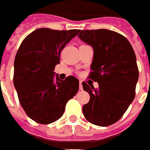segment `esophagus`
I'll list each match as a JSON object with an SVG mask.
<instances>
[{
    "mask_svg": "<svg viewBox=\"0 0 150 150\" xmlns=\"http://www.w3.org/2000/svg\"><path fill=\"white\" fill-rule=\"evenodd\" d=\"M79 89L83 90V84H82V82H81V81L79 82Z\"/></svg>",
    "mask_w": 150,
    "mask_h": 150,
    "instance_id": "obj_1",
    "label": "esophagus"
}]
</instances>
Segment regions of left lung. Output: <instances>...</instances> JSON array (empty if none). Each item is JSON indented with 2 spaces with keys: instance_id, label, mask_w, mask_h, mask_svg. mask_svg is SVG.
<instances>
[{
  "instance_id": "8db88e82",
  "label": "left lung",
  "mask_w": 150,
  "mask_h": 150,
  "mask_svg": "<svg viewBox=\"0 0 150 150\" xmlns=\"http://www.w3.org/2000/svg\"><path fill=\"white\" fill-rule=\"evenodd\" d=\"M80 38L93 48V60L88 78L98 82L95 88L83 82L89 102L83 107L91 124L106 127L123 117L135 97L139 69L136 56L128 39L118 32L107 30L79 31Z\"/></svg>"
}]
</instances>
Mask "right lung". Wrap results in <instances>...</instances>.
Listing matches in <instances>:
<instances>
[{
    "label": "right lung",
    "instance_id": "add662e5",
    "mask_svg": "<svg viewBox=\"0 0 150 150\" xmlns=\"http://www.w3.org/2000/svg\"><path fill=\"white\" fill-rule=\"evenodd\" d=\"M78 32L39 28L26 36L17 50L14 86L26 115L38 124L59 119L67 103L78 93V78L68 76L61 80L54 77V69L60 63L61 52Z\"/></svg>",
    "mask_w": 150,
    "mask_h": 150
}]
</instances>
